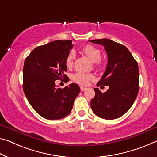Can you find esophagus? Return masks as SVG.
<instances>
[{
  "label": "esophagus",
  "instance_id": "34e87169",
  "mask_svg": "<svg viewBox=\"0 0 157 157\" xmlns=\"http://www.w3.org/2000/svg\"><path fill=\"white\" fill-rule=\"evenodd\" d=\"M87 90V88H85V87H81V91H84V90Z\"/></svg>",
  "mask_w": 157,
  "mask_h": 157
}]
</instances>
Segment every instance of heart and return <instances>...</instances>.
I'll list each match as a JSON object with an SVG mask.
<instances>
[{"label":"heart","instance_id":"heart-1","mask_svg":"<svg viewBox=\"0 0 157 157\" xmlns=\"http://www.w3.org/2000/svg\"><path fill=\"white\" fill-rule=\"evenodd\" d=\"M83 53L88 57V58L94 62L95 67L96 68H100L103 65V60L100 58L101 52L98 48L93 46L91 45H86L82 49ZM76 59V55L74 51H70L67 55L65 60L66 66L68 68H71L74 65V61ZM94 78V76L91 74H86L82 73V72H78V73L74 74L72 76V79L74 82L80 84V85H88L89 82L92 81Z\"/></svg>","mask_w":157,"mask_h":157}]
</instances>
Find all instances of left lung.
I'll use <instances>...</instances> for the list:
<instances>
[{"label": "left lung", "mask_w": 157, "mask_h": 157, "mask_svg": "<svg viewBox=\"0 0 157 157\" xmlns=\"http://www.w3.org/2000/svg\"><path fill=\"white\" fill-rule=\"evenodd\" d=\"M89 41L102 45L108 57L105 73L97 86H108L107 92L94 88L95 95L90 102L93 112L104 119L119 118L129 110L139 91V69L136 60L124 45L103 39Z\"/></svg>", "instance_id": "left-lung-1"}]
</instances>
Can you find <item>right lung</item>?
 Instances as JSON below:
<instances>
[{
	"instance_id": "1",
	"label": "right lung",
	"mask_w": 157,
	"mask_h": 157,
	"mask_svg": "<svg viewBox=\"0 0 157 157\" xmlns=\"http://www.w3.org/2000/svg\"><path fill=\"white\" fill-rule=\"evenodd\" d=\"M73 48L71 40H57L34 48L25 61L23 90L36 112L46 119H62L71 112L80 93L76 83L64 88L55 81L66 78L65 60Z\"/></svg>"
}]
</instances>
